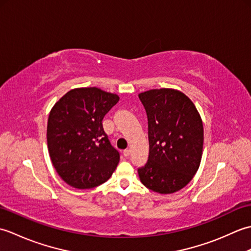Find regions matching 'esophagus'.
I'll use <instances>...</instances> for the list:
<instances>
[{
	"label": "esophagus",
	"mask_w": 251,
	"mask_h": 251,
	"mask_svg": "<svg viewBox=\"0 0 251 251\" xmlns=\"http://www.w3.org/2000/svg\"><path fill=\"white\" fill-rule=\"evenodd\" d=\"M130 152H131V150H130V148H127V149H125L124 150V152H123V154H124V156H129L130 155Z\"/></svg>",
	"instance_id": "obj_1"
}]
</instances>
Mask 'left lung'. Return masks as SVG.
Instances as JSON below:
<instances>
[{"label":"left lung","instance_id":"1","mask_svg":"<svg viewBox=\"0 0 251 251\" xmlns=\"http://www.w3.org/2000/svg\"><path fill=\"white\" fill-rule=\"evenodd\" d=\"M148 115L149 159L138 169L142 184L159 194L175 193L200 167L204 128L199 111L180 90L151 89L139 94Z\"/></svg>","mask_w":251,"mask_h":251}]
</instances>
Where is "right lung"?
<instances>
[{"label": "right lung", "mask_w": 251, "mask_h": 251, "mask_svg": "<svg viewBox=\"0 0 251 251\" xmlns=\"http://www.w3.org/2000/svg\"><path fill=\"white\" fill-rule=\"evenodd\" d=\"M120 97L97 87L74 88L52 106L47 147L56 172L75 189H92L108 180L120 162L102 120Z\"/></svg>", "instance_id": "add662e5"}]
</instances>
